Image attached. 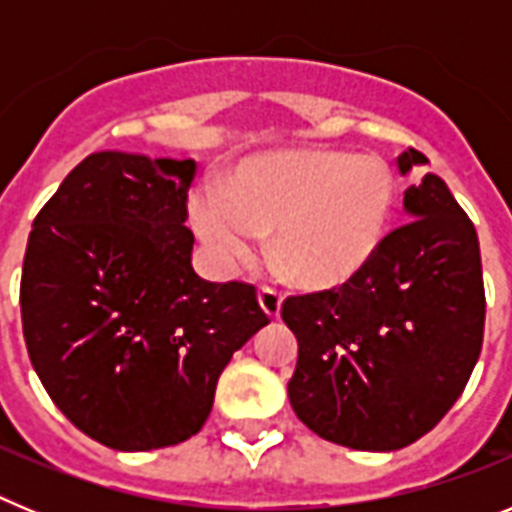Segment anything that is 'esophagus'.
I'll use <instances>...</instances> for the list:
<instances>
[{
    "label": "esophagus",
    "instance_id": "esophagus-1",
    "mask_svg": "<svg viewBox=\"0 0 512 512\" xmlns=\"http://www.w3.org/2000/svg\"><path fill=\"white\" fill-rule=\"evenodd\" d=\"M259 305H261V310L269 315V318H279V312H282V295H279L277 289L261 287L259 289Z\"/></svg>",
    "mask_w": 512,
    "mask_h": 512
}]
</instances>
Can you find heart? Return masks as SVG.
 Returning <instances> with one entry per match:
<instances>
[{
  "mask_svg": "<svg viewBox=\"0 0 512 512\" xmlns=\"http://www.w3.org/2000/svg\"><path fill=\"white\" fill-rule=\"evenodd\" d=\"M395 205V174L384 158L338 148H292L248 158L225 187L194 189L189 217L220 271L269 251L305 287L354 279L379 248Z\"/></svg>",
  "mask_w": 512,
  "mask_h": 512,
  "instance_id": "1",
  "label": "heart"
}]
</instances>
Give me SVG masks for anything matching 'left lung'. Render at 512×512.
<instances>
[{
  "instance_id": "left-lung-1",
  "label": "left lung",
  "mask_w": 512,
  "mask_h": 512,
  "mask_svg": "<svg viewBox=\"0 0 512 512\" xmlns=\"http://www.w3.org/2000/svg\"><path fill=\"white\" fill-rule=\"evenodd\" d=\"M428 158L408 148L400 174ZM410 223L346 284L287 297L297 336L287 392L325 441L397 451L436 428L467 387L485 336L477 230L436 174L405 192Z\"/></svg>"
}]
</instances>
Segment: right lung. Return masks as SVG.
Here are the masks:
<instances>
[{
  "instance_id": "add662e5",
  "label": "right lung",
  "mask_w": 512,
  "mask_h": 512,
  "mask_svg": "<svg viewBox=\"0 0 512 512\" xmlns=\"http://www.w3.org/2000/svg\"><path fill=\"white\" fill-rule=\"evenodd\" d=\"M192 158L99 151L33 223L20 307L27 354L71 423L117 451L205 425L217 377L269 318L256 287L192 269Z\"/></svg>"
}]
</instances>
